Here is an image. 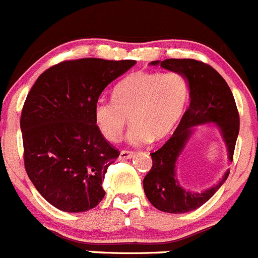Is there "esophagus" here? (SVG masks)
Instances as JSON below:
<instances>
[{"label":"esophagus","instance_id":"obj_1","mask_svg":"<svg viewBox=\"0 0 258 258\" xmlns=\"http://www.w3.org/2000/svg\"><path fill=\"white\" fill-rule=\"evenodd\" d=\"M133 156H134V151H130V150H121L120 154H119V159H120V160L132 159Z\"/></svg>","mask_w":258,"mask_h":258}]
</instances>
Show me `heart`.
Segmentation results:
<instances>
[{"label": "heart", "instance_id": "heart-1", "mask_svg": "<svg viewBox=\"0 0 258 258\" xmlns=\"http://www.w3.org/2000/svg\"><path fill=\"white\" fill-rule=\"evenodd\" d=\"M190 86L180 72L138 71L119 82L113 98H99L94 104V120L105 139L116 142L130 116L128 139L145 144L169 137L184 115Z\"/></svg>", "mask_w": 258, "mask_h": 258}]
</instances>
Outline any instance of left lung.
Listing matches in <instances>:
<instances>
[{
    "instance_id": "8db88e82",
    "label": "left lung",
    "mask_w": 258,
    "mask_h": 258,
    "mask_svg": "<svg viewBox=\"0 0 258 258\" xmlns=\"http://www.w3.org/2000/svg\"><path fill=\"white\" fill-rule=\"evenodd\" d=\"M150 64L180 72L190 86V105L172 137L155 153H151L153 166L143 180L144 192L151 205L170 214H184L203 206L221 187L230 171L219 184L203 192H191L180 186L176 179V161L192 134V126L215 123L227 147L228 160L232 161L240 130V115L232 92L226 81L211 66L196 59L154 60Z\"/></svg>"
}]
</instances>
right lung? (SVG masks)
I'll use <instances>...</instances> for the list:
<instances>
[{"instance_id":"add662e5","label":"right lung","mask_w":258,"mask_h":258,"mask_svg":"<svg viewBox=\"0 0 258 258\" xmlns=\"http://www.w3.org/2000/svg\"><path fill=\"white\" fill-rule=\"evenodd\" d=\"M135 60L82 58L44 71L21 114L28 177L54 208L83 212L104 198L108 166L119 156L94 120V104L108 84Z\"/></svg>"}]
</instances>
